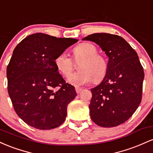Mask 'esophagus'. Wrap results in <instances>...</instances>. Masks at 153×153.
Segmentation results:
<instances>
[{
	"mask_svg": "<svg viewBox=\"0 0 153 153\" xmlns=\"http://www.w3.org/2000/svg\"><path fill=\"white\" fill-rule=\"evenodd\" d=\"M75 90H76L77 94H79L80 92H81V91L82 90V88H81V87H75Z\"/></svg>",
	"mask_w": 153,
	"mask_h": 153,
	"instance_id": "1",
	"label": "esophagus"
}]
</instances>
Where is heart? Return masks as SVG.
Masks as SVG:
<instances>
[{"label":"heart","mask_w":153,"mask_h":153,"mask_svg":"<svg viewBox=\"0 0 153 153\" xmlns=\"http://www.w3.org/2000/svg\"><path fill=\"white\" fill-rule=\"evenodd\" d=\"M97 53V48L88 42L79 44L73 49L75 61L81 60L79 63L80 71L71 74L68 77V83L79 87L90 83L93 77L95 81L103 78L108 70V62L103 56ZM55 65L61 74L67 76L73 69V60L66 53L63 52L56 58Z\"/></svg>","instance_id":"b5f03b06"}]
</instances>
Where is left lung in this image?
I'll use <instances>...</instances> for the list:
<instances>
[{
  "label": "left lung",
  "mask_w": 153,
  "mask_h": 153,
  "mask_svg": "<svg viewBox=\"0 0 153 153\" xmlns=\"http://www.w3.org/2000/svg\"><path fill=\"white\" fill-rule=\"evenodd\" d=\"M82 39L95 42L108 57L103 79L91 89V119L102 127L118 126L131 117L141 102L143 67L136 51L120 36L95 33Z\"/></svg>",
  "instance_id": "obj_1"
}]
</instances>
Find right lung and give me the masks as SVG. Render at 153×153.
Returning a JSON list of instances; mask_svg holds the SVG:
<instances>
[{
    "label": "right lung",
    "mask_w": 153,
    "mask_h": 153,
    "mask_svg": "<svg viewBox=\"0 0 153 153\" xmlns=\"http://www.w3.org/2000/svg\"><path fill=\"white\" fill-rule=\"evenodd\" d=\"M76 42L35 33L13 50L6 70L8 95L16 114L32 127L52 129L66 120L76 92L59 74L55 59Z\"/></svg>",
    "instance_id": "obj_1"
}]
</instances>
